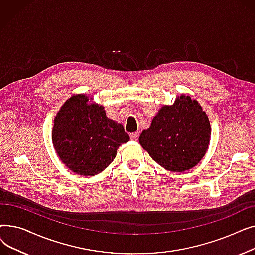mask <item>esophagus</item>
<instances>
[{"label":"esophagus","mask_w":255,"mask_h":255,"mask_svg":"<svg viewBox=\"0 0 255 255\" xmlns=\"http://www.w3.org/2000/svg\"><path fill=\"white\" fill-rule=\"evenodd\" d=\"M138 136H139V132H134V133H131V134H130V137L133 140H137Z\"/></svg>","instance_id":"34e87169"}]
</instances>
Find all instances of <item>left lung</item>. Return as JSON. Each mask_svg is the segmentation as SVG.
I'll return each mask as SVG.
<instances>
[{"label": "left lung", "mask_w": 255, "mask_h": 255, "mask_svg": "<svg viewBox=\"0 0 255 255\" xmlns=\"http://www.w3.org/2000/svg\"><path fill=\"white\" fill-rule=\"evenodd\" d=\"M210 121L203 107L190 96H178L172 105H163L139 143L154 161L169 171L194 167L208 150Z\"/></svg>", "instance_id": "1"}]
</instances>
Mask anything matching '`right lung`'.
Returning <instances> with one entry per match:
<instances>
[{
	"label": "right lung",
	"mask_w": 255,
	"mask_h": 255,
	"mask_svg": "<svg viewBox=\"0 0 255 255\" xmlns=\"http://www.w3.org/2000/svg\"><path fill=\"white\" fill-rule=\"evenodd\" d=\"M85 94L71 96L60 109L51 139L61 161L74 173L93 176L109 166L119 146L130 137L122 124L106 117L104 107L89 104Z\"/></svg>",
	"instance_id": "add662e5"
}]
</instances>
